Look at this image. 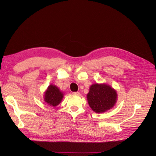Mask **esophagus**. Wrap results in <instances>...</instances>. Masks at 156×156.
<instances>
[{
  "label": "esophagus",
  "instance_id": "esophagus-1",
  "mask_svg": "<svg viewBox=\"0 0 156 156\" xmlns=\"http://www.w3.org/2000/svg\"><path fill=\"white\" fill-rule=\"evenodd\" d=\"M73 94H74V95H79L80 93L79 92H73Z\"/></svg>",
  "mask_w": 156,
  "mask_h": 156
}]
</instances>
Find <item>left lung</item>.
Listing matches in <instances>:
<instances>
[{"mask_svg": "<svg viewBox=\"0 0 156 156\" xmlns=\"http://www.w3.org/2000/svg\"><path fill=\"white\" fill-rule=\"evenodd\" d=\"M117 96V92L110 86L97 83L91 86L87 99L94 112L102 113L114 106Z\"/></svg>", "mask_w": 156, "mask_h": 156, "instance_id": "left-lung-1", "label": "left lung"}]
</instances>
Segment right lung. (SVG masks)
I'll use <instances>...</instances> for the list:
<instances>
[{
    "label": "right lung",
    "instance_id": "add662e5",
    "mask_svg": "<svg viewBox=\"0 0 156 156\" xmlns=\"http://www.w3.org/2000/svg\"><path fill=\"white\" fill-rule=\"evenodd\" d=\"M63 97V93L57 86L51 85L48 87V90L45 93L44 101L46 102L49 105L55 107L61 102Z\"/></svg>",
    "mask_w": 156,
    "mask_h": 156
}]
</instances>
